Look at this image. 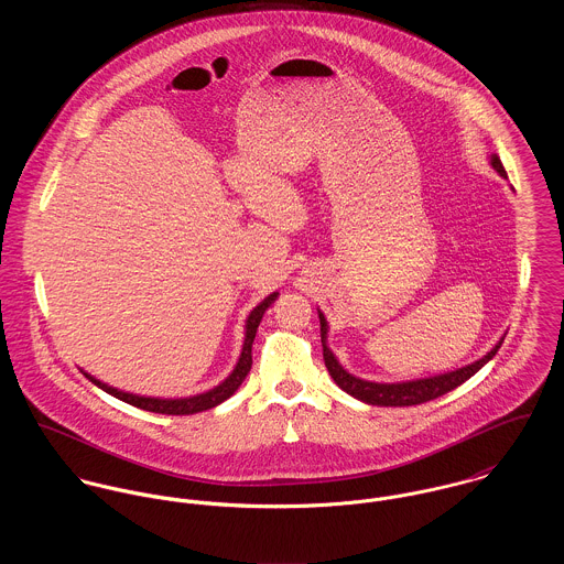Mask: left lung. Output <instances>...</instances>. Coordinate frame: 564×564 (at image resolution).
Instances as JSON below:
<instances>
[{
	"label": "left lung",
	"instance_id": "left-lung-1",
	"mask_svg": "<svg viewBox=\"0 0 564 564\" xmlns=\"http://www.w3.org/2000/svg\"><path fill=\"white\" fill-rule=\"evenodd\" d=\"M488 164L503 180H508L506 169H503V164H501L497 154H492V152L488 154ZM317 315H319V322H322L323 360H325V367H327L332 380L347 395H351L354 400L369 403V405H414V403L436 400V398L454 391L463 382H467L471 376H476L488 360H492V356L497 354V349L503 343V336H501L490 347V351L484 354L482 358H478V360H474L465 367H458L454 371H445V373H436V376H427V378H416V380H402V382H373V380H365V378H358V376L349 373L338 362V358L334 356V351L327 345V332H329L327 319H325V315L319 308H317Z\"/></svg>",
	"mask_w": 564,
	"mask_h": 564
}]
</instances>
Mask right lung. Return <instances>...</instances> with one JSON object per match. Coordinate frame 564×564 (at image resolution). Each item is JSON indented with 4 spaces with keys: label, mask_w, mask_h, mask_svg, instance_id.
I'll return each mask as SVG.
<instances>
[{
    "label": "right lung",
    "mask_w": 564,
    "mask_h": 564,
    "mask_svg": "<svg viewBox=\"0 0 564 564\" xmlns=\"http://www.w3.org/2000/svg\"><path fill=\"white\" fill-rule=\"evenodd\" d=\"M278 291L267 295L245 319V338H242V349L235 369L230 371V376L226 380H221L217 387L204 391V393H197V395H188V398H150V395H137V393H130V391H121L117 387H110L101 380H97L95 376L86 373L84 369H80L82 373L86 376V380H90L97 389L106 391L108 395L121 400V402L130 403V405H137L141 410H150V412H159V414H195V412H204V410H210L219 403L226 402L228 398H232L239 387L242 384V380L247 378L249 369H251V345H253V338H256V329L262 322V315L264 311L278 300Z\"/></svg>",
    "instance_id": "right-lung-1"
}]
</instances>
